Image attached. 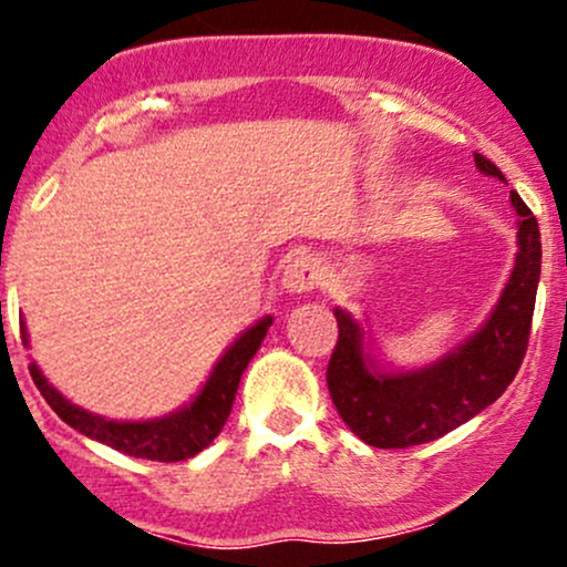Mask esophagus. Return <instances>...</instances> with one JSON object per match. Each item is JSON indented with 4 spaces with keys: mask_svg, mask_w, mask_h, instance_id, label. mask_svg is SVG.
<instances>
[{
    "mask_svg": "<svg viewBox=\"0 0 567 567\" xmlns=\"http://www.w3.org/2000/svg\"><path fill=\"white\" fill-rule=\"evenodd\" d=\"M322 279L320 261L311 256H296L290 258L282 271V285L290 292H309Z\"/></svg>",
    "mask_w": 567,
    "mask_h": 567,
    "instance_id": "obj_1",
    "label": "esophagus"
}]
</instances>
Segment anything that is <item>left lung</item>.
<instances>
[{"label":"left lung","instance_id":"8db88e82","mask_svg":"<svg viewBox=\"0 0 567 567\" xmlns=\"http://www.w3.org/2000/svg\"><path fill=\"white\" fill-rule=\"evenodd\" d=\"M474 162L485 175L504 181V173L483 154H474ZM512 205L519 216V252L509 285L485 328L437 365L375 375L362 357L360 324L336 309L338 341L328 362V389L343 424L362 442L394 451L437 440L493 405L514 381L528 351L542 275V231L517 192H512Z\"/></svg>","mask_w":567,"mask_h":567}]
</instances>
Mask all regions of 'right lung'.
<instances>
[{
	"label": "right lung",
	"mask_w": 567,
	"mask_h": 567,
	"mask_svg": "<svg viewBox=\"0 0 567 567\" xmlns=\"http://www.w3.org/2000/svg\"><path fill=\"white\" fill-rule=\"evenodd\" d=\"M269 324L271 317H266V320L252 324L247 333L239 336L237 341H234V347L220 357L210 381L202 389L197 400L181 410V413L167 415V419L159 421H141V424L106 421L101 419V415L87 413V410L63 400V396L44 381V375L39 373L34 362L29 365V373L31 379H34L39 392L48 400V405L53 408L69 426H74L76 432L87 434V437L103 442V445L114 447V451L125 455L171 464V461L192 458V455H197L202 447H207L218 437L220 429H224L226 419H229L231 413L239 379H243L247 362L252 360V354L261 347Z\"/></svg>",
	"instance_id": "right-lung-1"
}]
</instances>
